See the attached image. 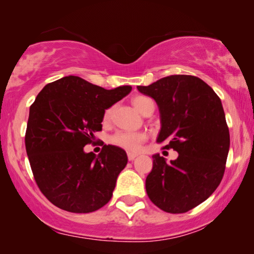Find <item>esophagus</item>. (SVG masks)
I'll use <instances>...</instances> for the list:
<instances>
[{
    "label": "esophagus",
    "instance_id": "1",
    "mask_svg": "<svg viewBox=\"0 0 254 254\" xmlns=\"http://www.w3.org/2000/svg\"><path fill=\"white\" fill-rule=\"evenodd\" d=\"M127 156H128V159H129V161H133L134 158L137 157V154H134V152H128Z\"/></svg>",
    "mask_w": 254,
    "mask_h": 254
}]
</instances>
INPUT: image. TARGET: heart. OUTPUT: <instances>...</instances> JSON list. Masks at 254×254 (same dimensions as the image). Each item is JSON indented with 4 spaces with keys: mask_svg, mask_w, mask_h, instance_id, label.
I'll list each match as a JSON object with an SVG mask.
<instances>
[{
    "mask_svg": "<svg viewBox=\"0 0 254 254\" xmlns=\"http://www.w3.org/2000/svg\"><path fill=\"white\" fill-rule=\"evenodd\" d=\"M133 105L136 107L137 111H140L142 114L147 112L148 107L154 105L152 100L145 96H136L131 99ZM113 112V107H110L105 111L104 113V120L107 121L111 119ZM147 141V135L141 131H118L117 134H114L111 142L113 144L118 145V147L124 148L125 150L128 151H138L142 147V144Z\"/></svg>",
    "mask_w": 254,
    "mask_h": 254,
    "instance_id": "1",
    "label": "heart"
}]
</instances>
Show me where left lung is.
Wrapping results in <instances>:
<instances>
[{"instance_id":"8db88e82","label":"left lung","mask_w":254,"mask_h":254,"mask_svg":"<svg viewBox=\"0 0 254 254\" xmlns=\"http://www.w3.org/2000/svg\"><path fill=\"white\" fill-rule=\"evenodd\" d=\"M137 89L159 107L157 142L179 154L170 164L159 155L152 156L147 194L166 213H186L207 200L223 178L230 135L221 99L192 75L166 76Z\"/></svg>"}]
</instances>
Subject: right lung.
<instances>
[{
	"label": "right lung",
	"mask_w": 254,
	"mask_h": 254,
	"mask_svg": "<svg viewBox=\"0 0 254 254\" xmlns=\"http://www.w3.org/2000/svg\"><path fill=\"white\" fill-rule=\"evenodd\" d=\"M131 91L128 85L106 90L77 76L48 83L30 106L25 148L34 180L54 206L91 213L109 202L127 164L124 149L104 145L98 156L85 154L102 130L105 110Z\"/></svg>",
	"instance_id": "obj_1"
}]
</instances>
